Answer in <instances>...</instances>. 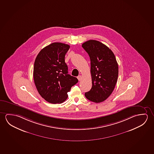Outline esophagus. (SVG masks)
I'll return each instance as SVG.
<instances>
[{"label": "esophagus", "instance_id": "esophagus-1", "mask_svg": "<svg viewBox=\"0 0 154 154\" xmlns=\"http://www.w3.org/2000/svg\"><path fill=\"white\" fill-rule=\"evenodd\" d=\"M77 78L78 79L79 81H80L81 80V78H82V76L81 75H79L78 77H77Z\"/></svg>", "mask_w": 154, "mask_h": 154}]
</instances>
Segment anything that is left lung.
I'll return each mask as SVG.
<instances>
[{
    "label": "left lung",
    "instance_id": "8db88e82",
    "mask_svg": "<svg viewBox=\"0 0 154 154\" xmlns=\"http://www.w3.org/2000/svg\"><path fill=\"white\" fill-rule=\"evenodd\" d=\"M91 61L92 87L85 93L91 102H102L115 89L118 76V65L113 52L105 44L96 40H89L82 45Z\"/></svg>",
    "mask_w": 154,
    "mask_h": 154
}]
</instances>
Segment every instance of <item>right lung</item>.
Listing matches in <instances>:
<instances>
[{
  "label": "right lung",
  "instance_id": "add662e5",
  "mask_svg": "<svg viewBox=\"0 0 154 154\" xmlns=\"http://www.w3.org/2000/svg\"><path fill=\"white\" fill-rule=\"evenodd\" d=\"M70 46L55 42L42 49L35 59L33 76L39 95L47 102L61 103L68 97L67 93L78 82L68 74L65 57Z\"/></svg>",
  "mask_w": 154,
  "mask_h": 154
}]
</instances>
